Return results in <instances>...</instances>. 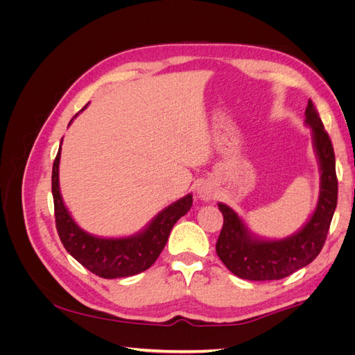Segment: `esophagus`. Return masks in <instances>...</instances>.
I'll list each match as a JSON object with an SVG mask.
<instances>
[{"instance_id": "1", "label": "esophagus", "mask_w": 355, "mask_h": 355, "mask_svg": "<svg viewBox=\"0 0 355 355\" xmlns=\"http://www.w3.org/2000/svg\"><path fill=\"white\" fill-rule=\"evenodd\" d=\"M198 197L202 200V201H211L214 197H216V194H214L213 188L209 185V184H201L198 187V191H197Z\"/></svg>"}]
</instances>
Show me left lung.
Listing matches in <instances>:
<instances>
[{
	"instance_id": "left-lung-1",
	"label": "left lung",
	"mask_w": 355,
	"mask_h": 355,
	"mask_svg": "<svg viewBox=\"0 0 355 355\" xmlns=\"http://www.w3.org/2000/svg\"><path fill=\"white\" fill-rule=\"evenodd\" d=\"M305 125L311 128L313 146L320 168V194L308 220L286 239H263L252 232L245 222L223 202V227L216 243V253L228 270L244 280H282L313 262L321 252L338 204L335 153L314 105L308 101Z\"/></svg>"
}]
</instances>
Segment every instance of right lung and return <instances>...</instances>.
Segmentation results:
<instances>
[{
  "label": "right lung",
  "instance_id": "add662e5",
  "mask_svg": "<svg viewBox=\"0 0 355 355\" xmlns=\"http://www.w3.org/2000/svg\"><path fill=\"white\" fill-rule=\"evenodd\" d=\"M85 108L87 105L81 111ZM77 115L73 118H77ZM73 118L69 124L73 121ZM60 149L62 148H59L55 164H53L51 192L53 201H55L56 228L67 252L84 268L102 278L130 277L148 270L163 252L173 225L189 211L192 206V194L171 202L170 206L155 214L148 225H145V228L133 235H128V237L114 239L93 235L84 231L73 220L63 202L59 187Z\"/></svg>",
  "mask_w": 355,
  "mask_h": 355
}]
</instances>
